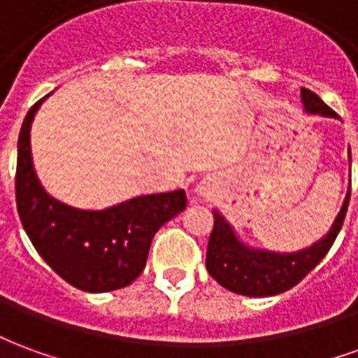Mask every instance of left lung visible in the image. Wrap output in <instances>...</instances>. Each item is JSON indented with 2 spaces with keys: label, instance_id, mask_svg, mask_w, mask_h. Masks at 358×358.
<instances>
[{
  "label": "left lung",
  "instance_id": "1",
  "mask_svg": "<svg viewBox=\"0 0 358 358\" xmlns=\"http://www.w3.org/2000/svg\"><path fill=\"white\" fill-rule=\"evenodd\" d=\"M301 97L307 113L324 115V117H338L336 110L330 109L326 103L313 92L301 88ZM351 192L347 194L343 207L339 210L331 230L313 248L303 249L299 253H270V251H253L241 245L234 236L232 228L224 218L215 210V226L209 236L207 245V270L218 284L226 289L249 297H266L276 293L287 292L307 276L316 264L322 261L330 251L339 230L345 220Z\"/></svg>",
  "mask_w": 358,
  "mask_h": 358
}]
</instances>
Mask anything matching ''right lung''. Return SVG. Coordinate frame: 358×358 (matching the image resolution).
I'll return each instance as SVG.
<instances>
[{"label": "right lung", "mask_w": 358, "mask_h": 358, "mask_svg": "<svg viewBox=\"0 0 358 358\" xmlns=\"http://www.w3.org/2000/svg\"><path fill=\"white\" fill-rule=\"evenodd\" d=\"M43 99L30 107L19 134L15 195L20 222L40 257L74 287L103 293L132 284L145 268L157 230L186 209V194L141 195L105 210H78L50 197L30 157V124Z\"/></svg>", "instance_id": "right-lung-1"}]
</instances>
